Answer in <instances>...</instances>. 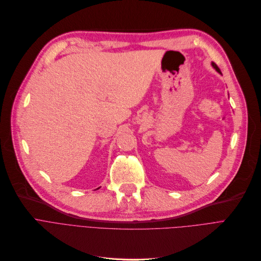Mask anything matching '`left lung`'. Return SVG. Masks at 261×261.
Instances as JSON below:
<instances>
[{
    "label": "left lung",
    "instance_id": "8db88e82",
    "mask_svg": "<svg viewBox=\"0 0 261 261\" xmlns=\"http://www.w3.org/2000/svg\"><path fill=\"white\" fill-rule=\"evenodd\" d=\"M212 65H213V67H214V68H215V69H216V70H217V71H218V72H219V73H221V70H220V69H219V67H218V66H217V65H216V64H215V63H213V64H212Z\"/></svg>",
    "mask_w": 261,
    "mask_h": 261
}]
</instances>
